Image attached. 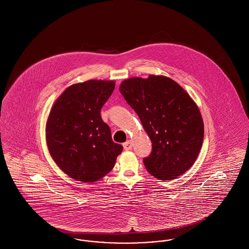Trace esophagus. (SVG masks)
<instances>
[{
    "label": "esophagus",
    "instance_id": "1",
    "mask_svg": "<svg viewBox=\"0 0 249 249\" xmlns=\"http://www.w3.org/2000/svg\"><path fill=\"white\" fill-rule=\"evenodd\" d=\"M123 147H124L125 150H130V149H131V147H132L131 142L130 141H127V142H124L123 143Z\"/></svg>",
    "mask_w": 249,
    "mask_h": 249
}]
</instances>
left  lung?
I'll return each instance as SVG.
<instances>
[{
    "label": "left lung",
    "instance_id": "obj_1",
    "mask_svg": "<svg viewBox=\"0 0 249 249\" xmlns=\"http://www.w3.org/2000/svg\"><path fill=\"white\" fill-rule=\"evenodd\" d=\"M119 91L138 115L152 142L142 161L160 180L183 175L195 162L203 141L201 113L182 87L169 77L124 80Z\"/></svg>",
    "mask_w": 249,
    "mask_h": 249
}]
</instances>
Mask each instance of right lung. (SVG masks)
Returning a JSON list of instances; mask_svg holds the SVG:
<instances>
[{
	"label": "right lung",
	"mask_w": 249,
	"mask_h": 249,
	"mask_svg": "<svg viewBox=\"0 0 249 249\" xmlns=\"http://www.w3.org/2000/svg\"><path fill=\"white\" fill-rule=\"evenodd\" d=\"M115 89L114 81L89 80L66 89L47 122V143L54 161L70 178L95 182L115 166L123 146L113 142L101 109Z\"/></svg>",
	"instance_id": "1"
}]
</instances>
